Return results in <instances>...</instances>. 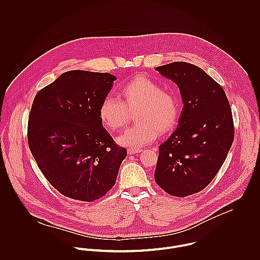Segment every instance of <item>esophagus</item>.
Here are the masks:
<instances>
[{
  "instance_id": "1",
  "label": "esophagus",
  "mask_w": 260,
  "mask_h": 260,
  "mask_svg": "<svg viewBox=\"0 0 260 260\" xmlns=\"http://www.w3.org/2000/svg\"><path fill=\"white\" fill-rule=\"evenodd\" d=\"M140 152H142V149H128V154H130V155H133V154H136V153H140Z\"/></svg>"
}]
</instances>
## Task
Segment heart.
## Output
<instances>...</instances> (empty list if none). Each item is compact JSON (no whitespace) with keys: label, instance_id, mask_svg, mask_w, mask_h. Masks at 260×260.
Here are the masks:
<instances>
[{"label":"heart","instance_id":"b5f03b06","mask_svg":"<svg viewBox=\"0 0 260 260\" xmlns=\"http://www.w3.org/2000/svg\"><path fill=\"white\" fill-rule=\"evenodd\" d=\"M122 100L106 97L101 103L99 116L103 126L117 131L129 120V113H135L137 123L117 137V142L126 147L138 149L153 142L160 134L172 129L178 117L176 97L148 78L138 77L121 90Z\"/></svg>","mask_w":260,"mask_h":260}]
</instances>
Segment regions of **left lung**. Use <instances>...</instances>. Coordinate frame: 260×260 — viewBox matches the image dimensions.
I'll list each match as a JSON object with an SVG mask.
<instances>
[{"label":"left lung","mask_w":260,"mask_h":260,"mask_svg":"<svg viewBox=\"0 0 260 260\" xmlns=\"http://www.w3.org/2000/svg\"><path fill=\"white\" fill-rule=\"evenodd\" d=\"M179 88L183 108L178 126L159 146L155 182L168 194L185 197L208 185L234 138L222 87L199 67L174 62L155 68Z\"/></svg>","instance_id":"obj_1"}]
</instances>
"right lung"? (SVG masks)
Instances as JSON below:
<instances>
[{
	"mask_svg": "<svg viewBox=\"0 0 260 260\" xmlns=\"http://www.w3.org/2000/svg\"><path fill=\"white\" fill-rule=\"evenodd\" d=\"M116 79L109 73L68 71L34 99L29 147L47 180L74 200L91 202L104 196L127 156L99 116Z\"/></svg>",
	"mask_w": 260,
	"mask_h": 260,
	"instance_id": "right-lung-1",
	"label": "right lung"
}]
</instances>
